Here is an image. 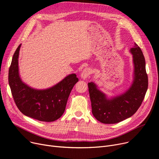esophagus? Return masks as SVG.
I'll list each match as a JSON object with an SVG mask.
<instances>
[{
	"label": "esophagus",
	"instance_id": "obj_1",
	"mask_svg": "<svg viewBox=\"0 0 159 159\" xmlns=\"http://www.w3.org/2000/svg\"><path fill=\"white\" fill-rule=\"evenodd\" d=\"M91 68H86L85 69H84L82 73H81V78L82 79H86L88 77H89V75L91 74Z\"/></svg>",
	"mask_w": 159,
	"mask_h": 159
}]
</instances>
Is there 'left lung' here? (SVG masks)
Instances as JSON below:
<instances>
[{"mask_svg": "<svg viewBox=\"0 0 159 159\" xmlns=\"http://www.w3.org/2000/svg\"><path fill=\"white\" fill-rule=\"evenodd\" d=\"M133 54L134 80L130 88L124 94L109 100L93 82L88 83L92 112L98 121L114 124L129 118L140 107L148 86L146 62L141 48L135 43Z\"/></svg>", "mask_w": 159, "mask_h": 159, "instance_id": "left-lung-1", "label": "left lung"}]
</instances>
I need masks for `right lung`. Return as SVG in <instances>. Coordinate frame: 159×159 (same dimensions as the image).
Returning <instances> with one entry per match:
<instances>
[{"label":"right lung","mask_w":159,"mask_h":159,"mask_svg":"<svg viewBox=\"0 0 159 159\" xmlns=\"http://www.w3.org/2000/svg\"><path fill=\"white\" fill-rule=\"evenodd\" d=\"M18 47L9 70L8 81L14 101L20 111L28 117L51 122L63 114L70 92L79 81L75 74L67 76L56 86L45 90L30 88L21 80L18 74Z\"/></svg>","instance_id":"add662e5"}]
</instances>
